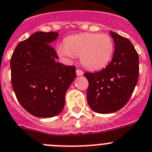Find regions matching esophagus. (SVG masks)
Listing matches in <instances>:
<instances>
[{"mask_svg": "<svg viewBox=\"0 0 152 152\" xmlns=\"http://www.w3.org/2000/svg\"><path fill=\"white\" fill-rule=\"evenodd\" d=\"M76 75H77V76H82V75H83V71H82L81 69H77L76 70Z\"/></svg>", "mask_w": 152, "mask_h": 152, "instance_id": "obj_1", "label": "esophagus"}]
</instances>
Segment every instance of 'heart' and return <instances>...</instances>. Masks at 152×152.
<instances>
[{
	"label": "heart",
	"instance_id": "obj_1",
	"mask_svg": "<svg viewBox=\"0 0 152 152\" xmlns=\"http://www.w3.org/2000/svg\"><path fill=\"white\" fill-rule=\"evenodd\" d=\"M114 49L113 38L107 34L83 33L66 37L64 44L58 46L57 52L69 61L79 55L85 67L98 70L110 63Z\"/></svg>",
	"mask_w": 152,
	"mask_h": 152
}]
</instances>
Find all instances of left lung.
<instances>
[{
    "mask_svg": "<svg viewBox=\"0 0 152 152\" xmlns=\"http://www.w3.org/2000/svg\"><path fill=\"white\" fill-rule=\"evenodd\" d=\"M110 33L115 43L111 62L100 71L84 73L88 81V103L92 110L101 114L124 107L139 77V55L133 44L113 31Z\"/></svg>",
    "mask_w": 152,
    "mask_h": 152,
    "instance_id": "obj_1",
    "label": "left lung"
}]
</instances>
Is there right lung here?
<instances>
[{
  "mask_svg": "<svg viewBox=\"0 0 152 152\" xmlns=\"http://www.w3.org/2000/svg\"><path fill=\"white\" fill-rule=\"evenodd\" d=\"M58 33L36 32L17 45L10 60L11 81L22 107L38 118L58 115L65 94L76 78V66L56 62L58 56L50 43Z\"/></svg>",
  "mask_w": 152,
  "mask_h": 152,
  "instance_id": "add662e5",
  "label": "right lung"
}]
</instances>
